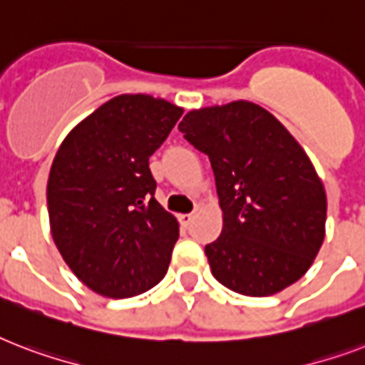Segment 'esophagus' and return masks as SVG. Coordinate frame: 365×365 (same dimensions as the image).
Here are the masks:
<instances>
[{"instance_id":"1","label":"esophagus","mask_w":365,"mask_h":365,"mask_svg":"<svg viewBox=\"0 0 365 365\" xmlns=\"http://www.w3.org/2000/svg\"><path fill=\"white\" fill-rule=\"evenodd\" d=\"M178 220H180V223H182L183 227H187V225H191V222L195 220V216L193 214H182V216L178 217Z\"/></svg>"}]
</instances>
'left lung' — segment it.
<instances>
[{
	"label": "left lung",
	"instance_id": "left-lung-1",
	"mask_svg": "<svg viewBox=\"0 0 365 365\" xmlns=\"http://www.w3.org/2000/svg\"><path fill=\"white\" fill-rule=\"evenodd\" d=\"M178 128L208 155L216 176L223 229L205 248L214 278L250 297L297 282L322 246L328 210L305 149L246 100L191 110Z\"/></svg>",
	"mask_w": 365,
	"mask_h": 365
}]
</instances>
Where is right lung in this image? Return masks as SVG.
<instances>
[{"mask_svg":"<svg viewBox=\"0 0 365 365\" xmlns=\"http://www.w3.org/2000/svg\"><path fill=\"white\" fill-rule=\"evenodd\" d=\"M183 110L149 94H119L60 143L47 183L51 233L71 272L125 299L165 278L178 220L155 200L149 157Z\"/></svg>","mask_w":365,"mask_h":365,"instance_id":"right-lung-1","label":"right lung"}]
</instances>
